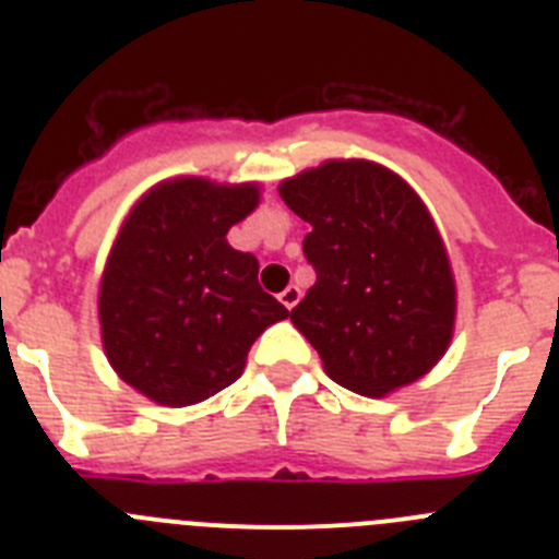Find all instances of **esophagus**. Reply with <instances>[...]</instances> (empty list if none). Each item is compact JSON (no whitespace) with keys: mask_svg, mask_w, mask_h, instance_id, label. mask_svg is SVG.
Segmentation results:
<instances>
[{"mask_svg":"<svg viewBox=\"0 0 559 559\" xmlns=\"http://www.w3.org/2000/svg\"><path fill=\"white\" fill-rule=\"evenodd\" d=\"M299 296H302V290L296 288V285H288V288L280 294V302H283L288 310H294L296 302H299Z\"/></svg>","mask_w":559,"mask_h":559,"instance_id":"esophagus-1","label":"esophagus"}]
</instances>
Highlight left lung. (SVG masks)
I'll return each mask as SVG.
<instances>
[{
	"label": "left lung",
	"instance_id": "obj_1",
	"mask_svg": "<svg viewBox=\"0 0 559 559\" xmlns=\"http://www.w3.org/2000/svg\"><path fill=\"white\" fill-rule=\"evenodd\" d=\"M308 221L316 285L290 310L324 372L383 397L431 372L456 322V280L442 235L414 187L369 159H328L280 185Z\"/></svg>",
	"mask_w": 559,
	"mask_h": 559
}]
</instances>
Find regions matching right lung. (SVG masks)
Listing matches in <instances>:
<instances>
[{
  "mask_svg": "<svg viewBox=\"0 0 559 559\" xmlns=\"http://www.w3.org/2000/svg\"><path fill=\"white\" fill-rule=\"evenodd\" d=\"M260 204V185L179 176L153 185L122 221L97 294L111 369L159 406L218 394L288 310L257 283V257L226 231Z\"/></svg>",
  "mask_w": 559,
  "mask_h": 559,
  "instance_id": "add662e5",
  "label": "right lung"
}]
</instances>
